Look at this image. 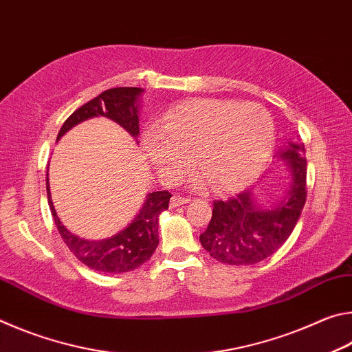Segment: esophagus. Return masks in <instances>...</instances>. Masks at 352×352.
<instances>
[{
  "mask_svg": "<svg viewBox=\"0 0 352 352\" xmlns=\"http://www.w3.org/2000/svg\"><path fill=\"white\" fill-rule=\"evenodd\" d=\"M188 201H189V199H186V197H180V195H172V199H170V208H177V206L186 205Z\"/></svg>",
  "mask_w": 352,
  "mask_h": 352,
  "instance_id": "esophagus-1",
  "label": "esophagus"
}]
</instances>
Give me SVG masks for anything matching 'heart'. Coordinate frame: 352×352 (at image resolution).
Instances as JSON below:
<instances>
[{"label":"heart","instance_id":"1","mask_svg":"<svg viewBox=\"0 0 352 352\" xmlns=\"http://www.w3.org/2000/svg\"><path fill=\"white\" fill-rule=\"evenodd\" d=\"M275 141L270 113L254 102L186 100L163 116L144 138L147 158L160 174L175 180L190 160L210 188L230 192L258 175Z\"/></svg>","mask_w":352,"mask_h":352}]
</instances>
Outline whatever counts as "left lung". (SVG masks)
Returning <instances> with one entry per match:
<instances>
[{"label": "left lung", "mask_w": 352, "mask_h": 352, "mask_svg": "<svg viewBox=\"0 0 352 352\" xmlns=\"http://www.w3.org/2000/svg\"><path fill=\"white\" fill-rule=\"evenodd\" d=\"M287 164L290 182L270 206L261 204L253 188L228 200H216L200 243L214 259L228 265H253L272 256L289 239L306 204L307 163L305 144L289 142L276 153Z\"/></svg>", "instance_id": "left-lung-1"}]
</instances>
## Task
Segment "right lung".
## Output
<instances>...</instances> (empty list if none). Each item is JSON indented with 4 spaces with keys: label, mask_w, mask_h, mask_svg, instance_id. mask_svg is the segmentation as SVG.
Here are the masks:
<instances>
[{
    "label": "right lung",
    "mask_w": 352,
    "mask_h": 352,
    "mask_svg": "<svg viewBox=\"0 0 352 352\" xmlns=\"http://www.w3.org/2000/svg\"><path fill=\"white\" fill-rule=\"evenodd\" d=\"M144 93L142 88L136 87H119L110 88L100 93L98 98L90 102L83 104L77 109L67 121L63 122L60 132L57 135V141L87 119L104 116L111 119L122 129H126L136 140L140 135V96ZM138 141V140H136ZM46 190L47 204L54 222L57 225L63 242L67 243L69 252L73 253L82 264L90 269L104 273H126L138 269L146 261L151 259L155 248L158 247V217L160 214L169 208V200L172 194L168 190H155L146 195L140 212L126 228L118 231L116 234L107 239H82L67 230L60 219H58L56 208L52 205L50 182L46 172Z\"/></svg>",
    "instance_id": "add662e5"
}]
</instances>
